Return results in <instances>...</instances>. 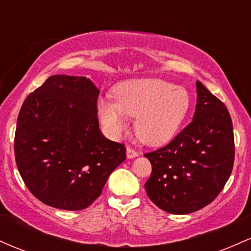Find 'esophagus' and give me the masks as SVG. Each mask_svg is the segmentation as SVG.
<instances>
[{
	"label": "esophagus",
	"mask_w": 251,
	"mask_h": 251,
	"mask_svg": "<svg viewBox=\"0 0 251 251\" xmlns=\"http://www.w3.org/2000/svg\"><path fill=\"white\" fill-rule=\"evenodd\" d=\"M126 154H127V158H134L139 155V152H138L135 149L131 148V146H128V148L126 149Z\"/></svg>",
	"instance_id": "obj_1"
}]
</instances>
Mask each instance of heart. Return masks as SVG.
Segmentation results:
<instances>
[{
    "instance_id": "b5f03b06",
    "label": "heart",
    "mask_w": 251,
    "mask_h": 251,
    "mask_svg": "<svg viewBox=\"0 0 251 251\" xmlns=\"http://www.w3.org/2000/svg\"><path fill=\"white\" fill-rule=\"evenodd\" d=\"M113 103L101 100L98 111L113 134L126 128L125 117L137 118L135 131L144 143L160 145L174 137L190 106L188 91L159 77L124 81L113 89Z\"/></svg>"
}]
</instances>
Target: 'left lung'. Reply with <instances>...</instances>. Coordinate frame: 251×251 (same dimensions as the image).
Returning <instances> with one entry per match:
<instances>
[{
	"label": "left lung",
	"instance_id": "obj_1",
	"mask_svg": "<svg viewBox=\"0 0 251 251\" xmlns=\"http://www.w3.org/2000/svg\"><path fill=\"white\" fill-rule=\"evenodd\" d=\"M192 122L168 145L145 153L152 172L149 198L164 211L186 215L220 195L235 160L232 122L226 105L201 81Z\"/></svg>",
	"mask_w": 251,
	"mask_h": 251
}]
</instances>
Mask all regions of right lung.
<instances>
[{
	"mask_svg": "<svg viewBox=\"0 0 251 251\" xmlns=\"http://www.w3.org/2000/svg\"><path fill=\"white\" fill-rule=\"evenodd\" d=\"M100 91L85 76L51 75L20 109L14 152L25 186L46 205L88 208L126 159L99 128Z\"/></svg>",
	"mask_w": 251,
	"mask_h": 251,
	"instance_id": "1",
	"label": "right lung"
}]
</instances>
